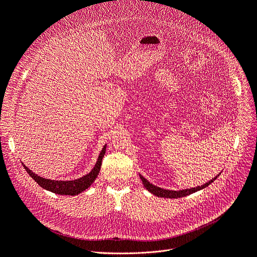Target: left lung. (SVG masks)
<instances>
[{"mask_svg": "<svg viewBox=\"0 0 257 257\" xmlns=\"http://www.w3.org/2000/svg\"><path fill=\"white\" fill-rule=\"evenodd\" d=\"M218 175H219V174H218ZM218 175H217V176H218ZM140 176H141V180H142V182H143L145 188H146L148 191H150L152 194H154V195H156V196L167 197V198H177V197L187 196V195H189V194L194 193V192L200 190V189H204V188L208 187L211 183H213V182L216 180V178H217V176H215L214 178H212V180H211L210 182H208V183H206V184H204V185H202V186L195 187V188L186 189V190H180V191H172V190H166V189H162V188L156 187V186L150 184L144 176H142V175H140Z\"/></svg>", "mask_w": 257, "mask_h": 257, "instance_id": "1", "label": "left lung"}]
</instances>
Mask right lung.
<instances>
[{"mask_svg": "<svg viewBox=\"0 0 257 257\" xmlns=\"http://www.w3.org/2000/svg\"><path fill=\"white\" fill-rule=\"evenodd\" d=\"M106 152V146H104L102 152L99 153L97 162L94 166V168L90 173H88L87 175L79 178V180H74V181H51L47 180V178H43L36 173H33L31 170H29L25 165L24 168L27 171V173L35 180L41 187H43L46 190H49L53 193L61 194V195H76L90 186L94 180L96 178L99 170H101V166H102V161Z\"/></svg>", "mask_w": 257, "mask_h": 257, "instance_id": "obj_1", "label": "right lung"}]
</instances>
